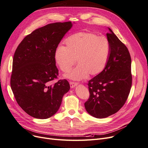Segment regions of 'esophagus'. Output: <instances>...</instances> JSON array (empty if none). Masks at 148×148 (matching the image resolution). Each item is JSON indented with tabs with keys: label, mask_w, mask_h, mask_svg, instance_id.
Here are the masks:
<instances>
[{
	"label": "esophagus",
	"mask_w": 148,
	"mask_h": 148,
	"mask_svg": "<svg viewBox=\"0 0 148 148\" xmlns=\"http://www.w3.org/2000/svg\"><path fill=\"white\" fill-rule=\"evenodd\" d=\"M78 85V82H70V86L71 88H74Z\"/></svg>",
	"instance_id": "obj_1"
}]
</instances>
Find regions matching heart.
Returning <instances> with one entry per match:
<instances>
[{"instance_id": "obj_1", "label": "heart", "mask_w": 148, "mask_h": 148, "mask_svg": "<svg viewBox=\"0 0 148 148\" xmlns=\"http://www.w3.org/2000/svg\"><path fill=\"white\" fill-rule=\"evenodd\" d=\"M66 47L60 46L55 51V61L64 73L69 72L75 64L78 63L71 72L65 75L66 78L80 81L101 73L108 62L110 46L107 38L93 33L82 32L75 33L65 40Z\"/></svg>"}]
</instances>
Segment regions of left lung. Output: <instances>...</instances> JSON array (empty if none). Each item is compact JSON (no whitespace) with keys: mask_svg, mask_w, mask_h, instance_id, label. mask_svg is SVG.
<instances>
[{"mask_svg":"<svg viewBox=\"0 0 148 148\" xmlns=\"http://www.w3.org/2000/svg\"><path fill=\"white\" fill-rule=\"evenodd\" d=\"M110 46L108 62L103 72L88 81L90 97L87 112L97 119L115 114L125 104L132 86L131 58L126 46L109 28Z\"/></svg>","mask_w":148,"mask_h":148,"instance_id":"1","label":"left lung"}]
</instances>
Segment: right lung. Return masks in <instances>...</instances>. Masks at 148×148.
I'll return each mask as SVG.
<instances>
[{"instance_id": "obj_1", "label": "right lung", "mask_w": 148, "mask_h": 148, "mask_svg": "<svg viewBox=\"0 0 148 148\" xmlns=\"http://www.w3.org/2000/svg\"><path fill=\"white\" fill-rule=\"evenodd\" d=\"M72 22H56L35 29L16 49L13 61L10 84L20 107L38 119H49L60 108L65 93L70 90L66 79L53 85L58 70L55 51Z\"/></svg>"}]
</instances>
